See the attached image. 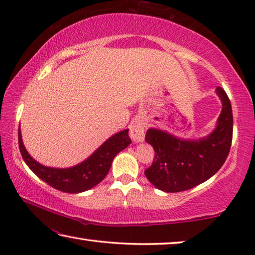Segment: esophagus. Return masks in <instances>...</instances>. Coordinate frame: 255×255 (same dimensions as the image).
<instances>
[{"label":"esophagus","instance_id":"1","mask_svg":"<svg viewBox=\"0 0 255 255\" xmlns=\"http://www.w3.org/2000/svg\"><path fill=\"white\" fill-rule=\"evenodd\" d=\"M145 123L139 118L132 120L129 126V135L135 143H140L145 139Z\"/></svg>","mask_w":255,"mask_h":255}]
</instances>
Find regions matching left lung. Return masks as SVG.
I'll list each match as a JSON object with an SVG mask.
<instances>
[{
	"mask_svg": "<svg viewBox=\"0 0 255 255\" xmlns=\"http://www.w3.org/2000/svg\"><path fill=\"white\" fill-rule=\"evenodd\" d=\"M221 98L222 112L217 126L208 136L199 139H182L171 133L149 128L145 139L155 150L154 161L146 178L165 192L192 189L210 179L225 163L233 138L231 101L222 88L216 89Z\"/></svg>",
	"mask_w": 255,
	"mask_h": 255,
	"instance_id": "left-lung-1",
	"label": "left lung"
}]
</instances>
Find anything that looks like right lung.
I'll use <instances>...</instances> for the list:
<instances>
[{"label": "right lung", "instance_id": "1", "mask_svg": "<svg viewBox=\"0 0 255 255\" xmlns=\"http://www.w3.org/2000/svg\"><path fill=\"white\" fill-rule=\"evenodd\" d=\"M130 143L128 129H125L112 135L85 161L66 169H56L42 165L30 156L22 143L19 128V148L29 169L50 187L67 193L83 192L100 183L109 172L116 155Z\"/></svg>", "mask_w": 255, "mask_h": 255}]
</instances>
